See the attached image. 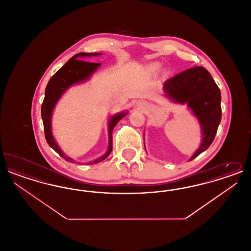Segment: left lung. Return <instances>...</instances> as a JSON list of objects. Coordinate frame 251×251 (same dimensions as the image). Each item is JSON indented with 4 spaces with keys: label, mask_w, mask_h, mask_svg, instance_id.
<instances>
[{
    "label": "left lung",
    "mask_w": 251,
    "mask_h": 251,
    "mask_svg": "<svg viewBox=\"0 0 251 251\" xmlns=\"http://www.w3.org/2000/svg\"><path fill=\"white\" fill-rule=\"evenodd\" d=\"M164 90L171 100L187 103L199 119L202 128V142L191 160L202 153L215 139L221 121V93L209 72L202 67H194L169 78Z\"/></svg>",
    "instance_id": "8db88e82"
}]
</instances>
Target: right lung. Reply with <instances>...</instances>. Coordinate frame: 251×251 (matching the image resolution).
<instances>
[{"label":"right lung","instance_id":"obj_1","mask_svg":"<svg viewBox=\"0 0 251 251\" xmlns=\"http://www.w3.org/2000/svg\"><path fill=\"white\" fill-rule=\"evenodd\" d=\"M99 52H79L72 56L58 72H55V74L50 79L48 84L45 89V98L43 100L42 105H41V117L43 120L44 125V133L46 141L50 148H52L62 158H64L66 161L72 163L73 160L70 157H67L63 153V151L58 148V146L55 143L52 134H51V126H50V120H51V112L55 103L57 102L58 99L61 95L68 89L71 85L75 83L82 82L85 79L89 78V76L92 74V72H95L97 68L100 65V63H92L87 62L84 60L78 59V57H85V56H91V55H100ZM126 114L121 113L115 117H113L110 123H109V148L107 152L100 158L97 159L93 162L88 163V165L97 164L101 161H103L108 155L111 153L113 149V139H112V131L114 127L118 124Z\"/></svg>","mask_w":251,"mask_h":251}]
</instances>
